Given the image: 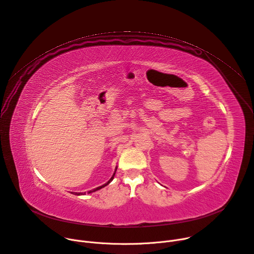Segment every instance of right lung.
I'll return each instance as SVG.
<instances>
[{"label": "right lung", "instance_id": "obj_1", "mask_svg": "<svg viewBox=\"0 0 254 254\" xmlns=\"http://www.w3.org/2000/svg\"><path fill=\"white\" fill-rule=\"evenodd\" d=\"M115 171H117V170H115ZM114 175H115V172H114V173H113V175H112V177H111V178H110V179H109V180H108V181H107V182H106V183H105V184H103V186H101V187H99V188H97V189H95V190H90V191H89V192H88V193H90V192H93V191H96V190H100V189H102V188H104V187H106V186H107V184H108V183H110V181H111V180H112V179H113V177H114ZM76 194H77V195H80V194H84V193H83V192H78V193H77V192H76Z\"/></svg>", "mask_w": 254, "mask_h": 254}]
</instances>
